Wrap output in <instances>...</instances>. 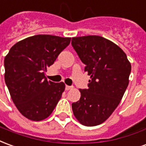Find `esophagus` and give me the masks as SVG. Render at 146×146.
I'll return each instance as SVG.
<instances>
[{"mask_svg":"<svg viewBox=\"0 0 146 146\" xmlns=\"http://www.w3.org/2000/svg\"><path fill=\"white\" fill-rule=\"evenodd\" d=\"M73 88V87H71V86H68L66 85V90H67V91H69V90H70V89Z\"/></svg>","mask_w":146,"mask_h":146,"instance_id":"esophagus-1","label":"esophagus"}]
</instances>
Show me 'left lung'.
<instances>
[{"label": "left lung", "mask_w": 146, "mask_h": 146, "mask_svg": "<svg viewBox=\"0 0 146 146\" xmlns=\"http://www.w3.org/2000/svg\"><path fill=\"white\" fill-rule=\"evenodd\" d=\"M72 46L91 76L88 88L80 89V100L72 104L73 114L83 125H99L121 101L131 65L119 46L102 36L73 37Z\"/></svg>", "instance_id": "8db88e82"}]
</instances>
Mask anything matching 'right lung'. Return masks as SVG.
<instances>
[{
    "mask_svg": "<svg viewBox=\"0 0 146 146\" xmlns=\"http://www.w3.org/2000/svg\"><path fill=\"white\" fill-rule=\"evenodd\" d=\"M70 40L35 35L16 43L5 56V84L16 108L27 119L40 121L48 118L60 100L65 84L48 80L45 72Z\"/></svg>",
    "mask_w": 146,
    "mask_h": 146,
    "instance_id": "add662e5",
    "label": "right lung"
}]
</instances>
